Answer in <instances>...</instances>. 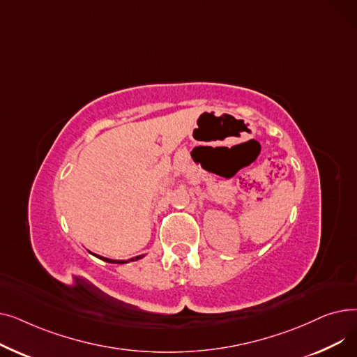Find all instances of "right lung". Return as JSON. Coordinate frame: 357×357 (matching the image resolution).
Returning a JSON list of instances; mask_svg holds the SVG:
<instances>
[{
  "label": "right lung",
  "mask_w": 357,
  "mask_h": 357,
  "mask_svg": "<svg viewBox=\"0 0 357 357\" xmlns=\"http://www.w3.org/2000/svg\"><path fill=\"white\" fill-rule=\"evenodd\" d=\"M89 253H91V252H89ZM91 255H93V253H91ZM93 256H97L98 259H101V260H104V261H108V264H120V265L128 264V261H136V260L144 257V255H140V256H135V257L127 259V260H116V259H108V257H104V256H100V255H93Z\"/></svg>",
  "instance_id": "right-lung-1"
}]
</instances>
